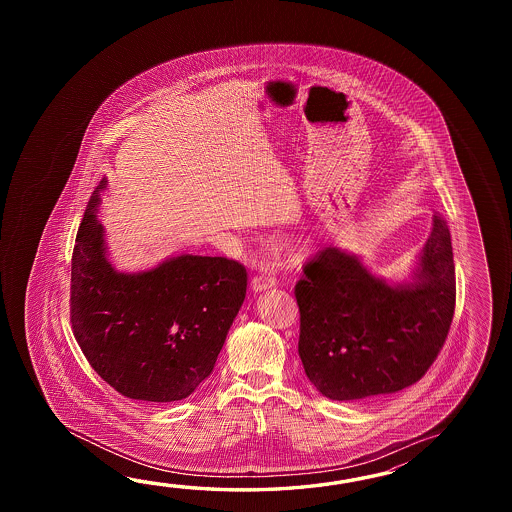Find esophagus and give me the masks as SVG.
Masks as SVG:
<instances>
[{"instance_id":"obj_1","label":"esophagus","mask_w":512,"mask_h":512,"mask_svg":"<svg viewBox=\"0 0 512 512\" xmlns=\"http://www.w3.org/2000/svg\"><path fill=\"white\" fill-rule=\"evenodd\" d=\"M278 283L276 280V272L271 267H261L260 272L252 278V289L258 293V291H265V289H271Z\"/></svg>"}]
</instances>
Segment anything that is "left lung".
<instances>
[{
    "instance_id": "left-lung-1",
    "label": "left lung",
    "mask_w": 512,
    "mask_h": 512,
    "mask_svg": "<svg viewBox=\"0 0 512 512\" xmlns=\"http://www.w3.org/2000/svg\"><path fill=\"white\" fill-rule=\"evenodd\" d=\"M417 280L392 287L355 256L324 247L294 285L298 355L307 379L333 401L412 386L434 364L456 307V269L445 218L435 212Z\"/></svg>"
}]
</instances>
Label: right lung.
Masks as SVG:
<instances>
[{"mask_svg": "<svg viewBox=\"0 0 512 512\" xmlns=\"http://www.w3.org/2000/svg\"><path fill=\"white\" fill-rule=\"evenodd\" d=\"M98 185L71 260L73 335L120 395L181 401L214 370L247 293V269L223 256L183 254L152 271L117 272L104 256Z\"/></svg>", "mask_w": 512, "mask_h": 512, "instance_id": "1", "label": "right lung"}]
</instances>
